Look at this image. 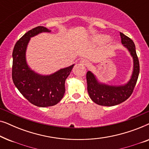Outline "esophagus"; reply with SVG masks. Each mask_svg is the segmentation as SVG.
<instances>
[{
	"label": "esophagus",
	"instance_id": "1",
	"mask_svg": "<svg viewBox=\"0 0 149 149\" xmlns=\"http://www.w3.org/2000/svg\"><path fill=\"white\" fill-rule=\"evenodd\" d=\"M81 64L84 65V66H88L89 62L87 60H81Z\"/></svg>",
	"mask_w": 149,
	"mask_h": 149
}]
</instances>
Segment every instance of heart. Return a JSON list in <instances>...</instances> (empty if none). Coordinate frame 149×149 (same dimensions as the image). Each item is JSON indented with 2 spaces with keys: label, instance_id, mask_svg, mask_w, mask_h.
<instances>
[{
  "label": "heart",
  "instance_id": "obj_1",
  "mask_svg": "<svg viewBox=\"0 0 149 149\" xmlns=\"http://www.w3.org/2000/svg\"><path fill=\"white\" fill-rule=\"evenodd\" d=\"M109 40V37L107 36H102L101 38H100V41L101 42H107Z\"/></svg>",
  "mask_w": 149,
  "mask_h": 149
}]
</instances>
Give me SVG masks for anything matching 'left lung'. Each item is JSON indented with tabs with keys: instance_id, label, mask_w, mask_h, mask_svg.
Returning <instances> with one entry per match:
<instances>
[{
	"instance_id": "8db88e82",
	"label": "left lung",
	"mask_w": 149,
	"mask_h": 149,
	"mask_svg": "<svg viewBox=\"0 0 149 149\" xmlns=\"http://www.w3.org/2000/svg\"><path fill=\"white\" fill-rule=\"evenodd\" d=\"M121 42L127 48L134 59V71L132 78L124 86H109L100 84L90 71L86 74L87 91L91 99L97 104L112 107L119 104L129 98L133 93L140 72L139 60L136 54L135 45L133 40L125 34L120 32Z\"/></svg>"
}]
</instances>
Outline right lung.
I'll return each instance as SVG.
<instances>
[{
  "label": "right lung",
  "instance_id": "obj_1",
  "mask_svg": "<svg viewBox=\"0 0 149 149\" xmlns=\"http://www.w3.org/2000/svg\"><path fill=\"white\" fill-rule=\"evenodd\" d=\"M50 31L43 26L32 28L17 40L12 54V79L14 84L25 98L39 107L54 106L62 100L65 93V81L74 66L61 69L49 76L36 74L28 68L25 54L30 37L40 32Z\"/></svg>",
  "mask_w": 149,
  "mask_h": 149
}]
</instances>
